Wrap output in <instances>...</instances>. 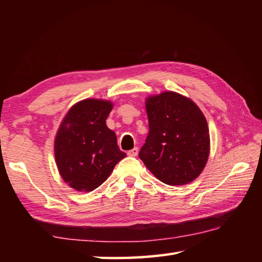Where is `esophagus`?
Segmentation results:
<instances>
[{"mask_svg":"<svg viewBox=\"0 0 262 262\" xmlns=\"http://www.w3.org/2000/svg\"><path fill=\"white\" fill-rule=\"evenodd\" d=\"M137 153H138V148L134 147L133 149H130V151L127 152V155H128V157H136Z\"/></svg>","mask_w":262,"mask_h":262,"instance_id":"1","label":"esophagus"}]
</instances>
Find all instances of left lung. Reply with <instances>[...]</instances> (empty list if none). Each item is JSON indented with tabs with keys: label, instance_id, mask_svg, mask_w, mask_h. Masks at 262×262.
Masks as SVG:
<instances>
[{
	"label": "left lung",
	"instance_id": "1",
	"mask_svg": "<svg viewBox=\"0 0 262 262\" xmlns=\"http://www.w3.org/2000/svg\"><path fill=\"white\" fill-rule=\"evenodd\" d=\"M149 132L138 157L170 186H182L202 173L209 155V130L192 100L172 91L145 101Z\"/></svg>",
	"mask_w": 262,
	"mask_h": 262
}]
</instances>
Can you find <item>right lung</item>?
Here are the masks:
<instances>
[{"label":"right lung","instance_id":"add662e5","mask_svg":"<svg viewBox=\"0 0 262 262\" xmlns=\"http://www.w3.org/2000/svg\"><path fill=\"white\" fill-rule=\"evenodd\" d=\"M113 110L107 100L85 99L75 103L60 122L55 137V160L60 177L77 191L101 186L115 165L126 158L114 130L105 125Z\"/></svg>","mask_w":262,"mask_h":262}]
</instances>
